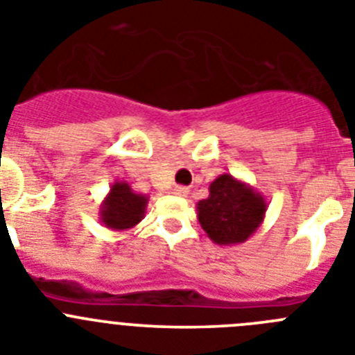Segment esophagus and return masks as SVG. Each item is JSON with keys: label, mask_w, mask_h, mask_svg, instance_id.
I'll use <instances>...</instances> for the list:
<instances>
[{"label": "esophagus", "mask_w": 355, "mask_h": 355, "mask_svg": "<svg viewBox=\"0 0 355 355\" xmlns=\"http://www.w3.org/2000/svg\"><path fill=\"white\" fill-rule=\"evenodd\" d=\"M174 193L180 197H187L188 196V188L187 187H181V184H175L174 187Z\"/></svg>", "instance_id": "1"}]
</instances>
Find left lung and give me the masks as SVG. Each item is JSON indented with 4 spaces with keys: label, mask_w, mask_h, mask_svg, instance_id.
I'll return each instance as SVG.
<instances>
[{
    "label": "left lung",
    "mask_w": 355,
    "mask_h": 355,
    "mask_svg": "<svg viewBox=\"0 0 355 355\" xmlns=\"http://www.w3.org/2000/svg\"><path fill=\"white\" fill-rule=\"evenodd\" d=\"M268 205L245 181L220 174L209 184L208 199L197 202V218L216 245H238L263 224Z\"/></svg>",
    "instance_id": "1"
}]
</instances>
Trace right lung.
<instances>
[{
  "mask_svg": "<svg viewBox=\"0 0 355 355\" xmlns=\"http://www.w3.org/2000/svg\"><path fill=\"white\" fill-rule=\"evenodd\" d=\"M149 197L137 193L126 181H115L99 206V220L112 231H128L146 216Z\"/></svg>",
  "mask_w": 355,
  "mask_h": 355,
  "instance_id": "obj_1",
  "label": "right lung"
}]
</instances>
